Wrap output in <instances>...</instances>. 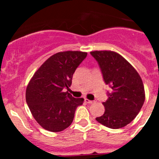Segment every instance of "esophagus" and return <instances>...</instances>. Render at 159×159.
<instances>
[{"mask_svg":"<svg viewBox=\"0 0 159 159\" xmlns=\"http://www.w3.org/2000/svg\"><path fill=\"white\" fill-rule=\"evenodd\" d=\"M84 102H85L87 104H92V103H94V101H91V100H89L88 98H85L84 99Z\"/></svg>","mask_w":159,"mask_h":159,"instance_id":"esophagus-1","label":"esophagus"}]
</instances>
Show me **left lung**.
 Wrapping results in <instances>:
<instances>
[{"mask_svg":"<svg viewBox=\"0 0 159 159\" xmlns=\"http://www.w3.org/2000/svg\"><path fill=\"white\" fill-rule=\"evenodd\" d=\"M98 63L105 84L111 92L103 102L105 113L96 121L113 129L129 124L140 111L145 99L140 75L126 59L111 51H91Z\"/></svg>","mask_w":159,"mask_h":159,"instance_id":"left-lung-1","label":"left lung"}]
</instances>
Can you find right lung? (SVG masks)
Wrapping results in <instances>:
<instances>
[{
	"label": "right lung",
	"mask_w": 159,
	"mask_h": 159,
	"mask_svg": "<svg viewBox=\"0 0 159 159\" xmlns=\"http://www.w3.org/2000/svg\"><path fill=\"white\" fill-rule=\"evenodd\" d=\"M87 52L56 53L34 74L26 89V102L37 122L45 130L59 132L72 123L77 107L84 98H75L64 89L71 84L72 77Z\"/></svg>",
	"instance_id": "add662e5"
}]
</instances>
